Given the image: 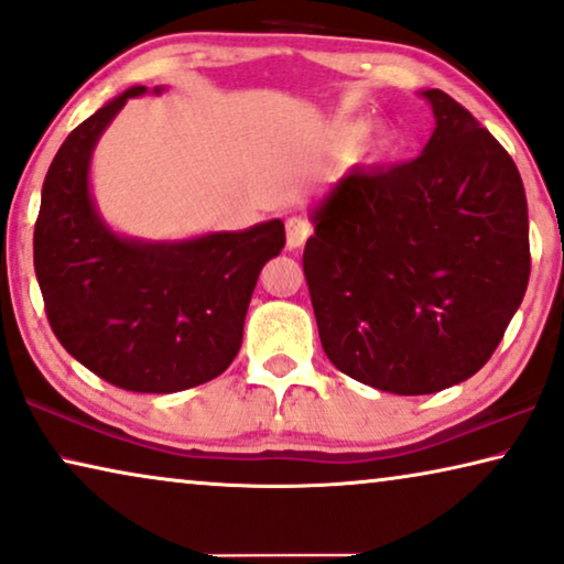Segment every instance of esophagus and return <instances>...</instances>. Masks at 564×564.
<instances>
[{
    "label": "esophagus",
    "mask_w": 564,
    "mask_h": 564,
    "mask_svg": "<svg viewBox=\"0 0 564 564\" xmlns=\"http://www.w3.org/2000/svg\"><path fill=\"white\" fill-rule=\"evenodd\" d=\"M310 226L302 218H288V249H300L307 241Z\"/></svg>",
    "instance_id": "esophagus-1"
}]
</instances>
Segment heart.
Masks as SVG:
<instances>
[{"label": "heart", "mask_w": 564, "mask_h": 564, "mask_svg": "<svg viewBox=\"0 0 564 564\" xmlns=\"http://www.w3.org/2000/svg\"><path fill=\"white\" fill-rule=\"evenodd\" d=\"M354 134H358V129H354Z\"/></svg>", "instance_id": "b5f03b06"}]
</instances>
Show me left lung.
<instances>
[{
	"label": "left lung",
	"mask_w": 564,
	"mask_h": 564,
	"mask_svg": "<svg viewBox=\"0 0 564 564\" xmlns=\"http://www.w3.org/2000/svg\"><path fill=\"white\" fill-rule=\"evenodd\" d=\"M420 158L350 170L313 210L302 269L323 350L391 394L470 379L529 284L524 183L511 154L440 88Z\"/></svg>",
	"instance_id": "obj_1"
}]
</instances>
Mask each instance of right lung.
I'll use <instances>...</instances> for the list:
<instances>
[{
	"instance_id": "right-lung-1",
	"label": "right lung",
	"mask_w": 564,
	"mask_h": 564,
	"mask_svg": "<svg viewBox=\"0 0 564 564\" xmlns=\"http://www.w3.org/2000/svg\"><path fill=\"white\" fill-rule=\"evenodd\" d=\"M144 91L132 86L65 137L45 175L32 251L61 346L113 387L170 394L231 366L259 272L284 247V224L160 243L113 234L94 206L88 165L104 129Z\"/></svg>"
}]
</instances>
